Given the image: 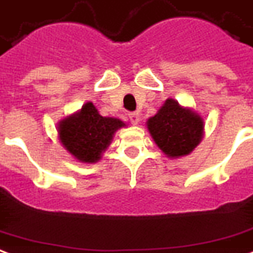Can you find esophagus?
<instances>
[{
    "mask_svg": "<svg viewBox=\"0 0 253 253\" xmlns=\"http://www.w3.org/2000/svg\"><path fill=\"white\" fill-rule=\"evenodd\" d=\"M128 118H130V122H131L132 125H138V123H139V119H141V118H139V114H138V112H130V114H128Z\"/></svg>",
    "mask_w": 253,
    "mask_h": 253,
    "instance_id": "obj_1",
    "label": "esophagus"
}]
</instances>
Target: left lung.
Returning a JSON list of instances; mask_svg holds the SVG:
<instances>
[{
    "label": "left lung",
    "instance_id": "left-lung-1",
    "mask_svg": "<svg viewBox=\"0 0 253 253\" xmlns=\"http://www.w3.org/2000/svg\"><path fill=\"white\" fill-rule=\"evenodd\" d=\"M147 130L157 146L170 158L190 154L204 135V119L190 108L168 99L147 121Z\"/></svg>",
    "mask_w": 253,
    "mask_h": 253
}]
</instances>
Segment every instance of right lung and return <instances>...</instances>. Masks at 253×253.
Masks as SVG:
<instances>
[{
	"instance_id": "1",
	"label": "right lung",
	"mask_w": 253,
	"mask_h": 253,
	"mask_svg": "<svg viewBox=\"0 0 253 253\" xmlns=\"http://www.w3.org/2000/svg\"><path fill=\"white\" fill-rule=\"evenodd\" d=\"M126 125L117 118L102 117L92 103L59 123V138L65 150L80 162H98L118 128Z\"/></svg>"
}]
</instances>
